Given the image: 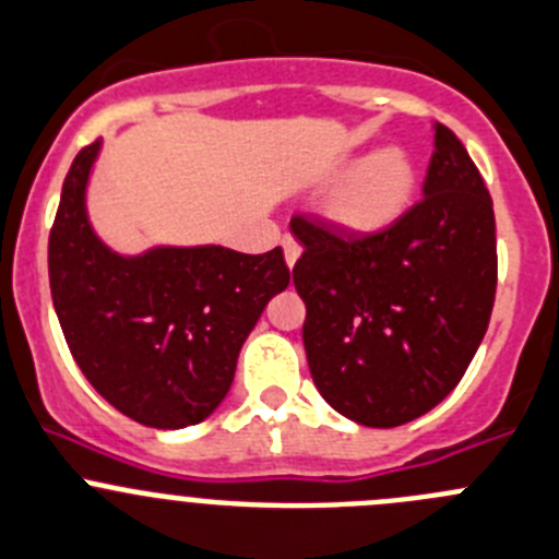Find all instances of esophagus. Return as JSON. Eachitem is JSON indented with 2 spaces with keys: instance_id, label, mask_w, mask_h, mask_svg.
Wrapping results in <instances>:
<instances>
[{
  "instance_id": "34e87169",
  "label": "esophagus",
  "mask_w": 559,
  "mask_h": 559,
  "mask_svg": "<svg viewBox=\"0 0 559 559\" xmlns=\"http://www.w3.org/2000/svg\"><path fill=\"white\" fill-rule=\"evenodd\" d=\"M283 249H285V260H288V265H294L296 260H299V254H301V243L296 241L294 236H285L283 238Z\"/></svg>"
}]
</instances>
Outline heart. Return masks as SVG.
<instances>
[{
	"mask_svg": "<svg viewBox=\"0 0 559 559\" xmlns=\"http://www.w3.org/2000/svg\"><path fill=\"white\" fill-rule=\"evenodd\" d=\"M417 173L406 153L381 151L356 167L334 191L329 211L350 233H379L408 209Z\"/></svg>",
	"mask_w": 559,
	"mask_h": 559,
	"instance_id": "heart-1",
	"label": "heart"
}]
</instances>
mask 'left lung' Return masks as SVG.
I'll list each match as a JSON object with an SVG mask.
<instances>
[{
  "instance_id": "left-lung-1",
  "label": "left lung",
  "mask_w": 559,
  "mask_h": 559,
  "mask_svg": "<svg viewBox=\"0 0 559 559\" xmlns=\"http://www.w3.org/2000/svg\"><path fill=\"white\" fill-rule=\"evenodd\" d=\"M423 200L379 233L296 214L305 252L307 365L332 408L368 428H395L453 392L491 321L497 225L480 169L448 126Z\"/></svg>"
}]
</instances>
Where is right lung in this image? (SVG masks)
Segmentation results:
<instances>
[{
  "mask_svg": "<svg viewBox=\"0 0 559 559\" xmlns=\"http://www.w3.org/2000/svg\"><path fill=\"white\" fill-rule=\"evenodd\" d=\"M100 142L76 153L49 233V283L84 379L151 428L209 417L236 376L238 350L269 299L288 288L283 249H156L120 258L93 236L84 186Z\"/></svg>",
  "mask_w": 559,
  "mask_h": 559,
  "instance_id": "obj_1",
  "label": "right lung"
}]
</instances>
